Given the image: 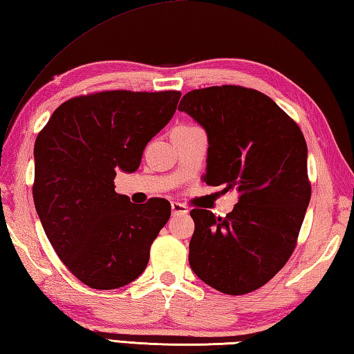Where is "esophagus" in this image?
Returning <instances> with one entry per match:
<instances>
[{
    "label": "esophagus",
    "instance_id": "1",
    "mask_svg": "<svg viewBox=\"0 0 354 354\" xmlns=\"http://www.w3.org/2000/svg\"><path fill=\"white\" fill-rule=\"evenodd\" d=\"M171 212L173 214H185L189 212V207L181 204V203H171Z\"/></svg>",
    "mask_w": 354,
    "mask_h": 354
}]
</instances>
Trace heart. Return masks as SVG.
<instances>
[{
    "label": "heart",
    "instance_id": "b5f03b06",
    "mask_svg": "<svg viewBox=\"0 0 354 354\" xmlns=\"http://www.w3.org/2000/svg\"><path fill=\"white\" fill-rule=\"evenodd\" d=\"M181 127H192V126H181Z\"/></svg>",
    "mask_w": 354,
    "mask_h": 354
}]
</instances>
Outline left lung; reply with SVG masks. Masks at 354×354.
Here are the masks:
<instances>
[{"mask_svg":"<svg viewBox=\"0 0 354 354\" xmlns=\"http://www.w3.org/2000/svg\"><path fill=\"white\" fill-rule=\"evenodd\" d=\"M178 110L209 136L205 184L238 192L224 218L190 212V267L221 293L254 292L287 264L297 244L311 196L306 138L272 98L242 86L192 90Z\"/></svg>","mask_w":354,"mask_h":354,"instance_id":"left-lung-1","label":"left lung"}]
</instances>
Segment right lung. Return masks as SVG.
Masks as SVG:
<instances>
[{"instance_id":"1","label":"right lung","mask_w":354,"mask_h":354,"mask_svg":"<svg viewBox=\"0 0 354 354\" xmlns=\"http://www.w3.org/2000/svg\"><path fill=\"white\" fill-rule=\"evenodd\" d=\"M181 92L106 90L71 98L35 141V209L59 259L96 290L140 276L170 218L169 201L131 204L116 171H135L147 142L175 113Z\"/></svg>"}]
</instances>
